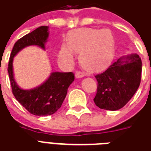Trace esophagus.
Returning a JSON list of instances; mask_svg holds the SVG:
<instances>
[{"mask_svg":"<svg viewBox=\"0 0 151 151\" xmlns=\"http://www.w3.org/2000/svg\"><path fill=\"white\" fill-rule=\"evenodd\" d=\"M84 76V72H83V71H76V78H82V77H83Z\"/></svg>","mask_w":151,"mask_h":151,"instance_id":"esophagus-1","label":"esophagus"}]
</instances>
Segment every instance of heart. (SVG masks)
Masks as SVG:
<instances>
[{"label": "heart", "mask_w": 151, "mask_h": 151, "mask_svg": "<svg viewBox=\"0 0 151 151\" xmlns=\"http://www.w3.org/2000/svg\"><path fill=\"white\" fill-rule=\"evenodd\" d=\"M67 45H63L60 58L66 62L74 59L73 52L79 53V60L83 68L99 71L111 62L114 53V37L109 29L83 28L70 32Z\"/></svg>", "instance_id": "obj_1"}]
</instances>
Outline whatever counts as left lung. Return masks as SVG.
<instances>
[{
  "instance_id": "obj_1",
  "label": "left lung",
  "mask_w": 151,
  "mask_h": 151,
  "mask_svg": "<svg viewBox=\"0 0 151 151\" xmlns=\"http://www.w3.org/2000/svg\"><path fill=\"white\" fill-rule=\"evenodd\" d=\"M142 60L139 55L124 56L96 76L97 92L94 102L99 108L116 111L130 101L141 82Z\"/></svg>"
}]
</instances>
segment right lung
<instances>
[{
  "instance_id": "obj_1",
  "label": "right lung",
  "mask_w": 151,
  "mask_h": 151,
  "mask_svg": "<svg viewBox=\"0 0 151 151\" xmlns=\"http://www.w3.org/2000/svg\"><path fill=\"white\" fill-rule=\"evenodd\" d=\"M47 37V26H40L21 37L13 46L8 66L13 96L29 113L37 116L51 115L60 108L66 97L68 88L75 80V76L72 72H52L49 78L37 88L31 90H23L18 87L13 77V57L27 46L37 45L45 48Z\"/></svg>"
}]
</instances>
